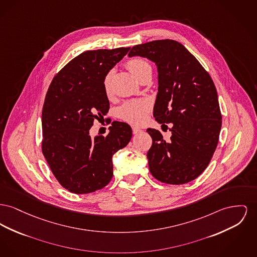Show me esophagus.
<instances>
[{"instance_id": "34e87169", "label": "esophagus", "mask_w": 257, "mask_h": 257, "mask_svg": "<svg viewBox=\"0 0 257 257\" xmlns=\"http://www.w3.org/2000/svg\"><path fill=\"white\" fill-rule=\"evenodd\" d=\"M140 132H142V130L140 129V128H136V127H134L133 128V134H138V133H140Z\"/></svg>"}]
</instances>
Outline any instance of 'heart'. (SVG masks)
<instances>
[{"instance_id": "b5f03b06", "label": "heart", "mask_w": 257, "mask_h": 257, "mask_svg": "<svg viewBox=\"0 0 257 257\" xmlns=\"http://www.w3.org/2000/svg\"><path fill=\"white\" fill-rule=\"evenodd\" d=\"M128 70L138 80H141L144 76H151V67L150 63L144 58L136 57L128 61L126 64ZM111 76L110 73L106 75L104 79V91L106 96L111 94ZM151 105L150 101L133 100L125 103L118 109V114L123 120L132 124V125H142L144 124L148 115L151 111Z\"/></svg>"}]
</instances>
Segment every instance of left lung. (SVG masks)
<instances>
[{
  "label": "left lung",
  "instance_id": "8db88e82",
  "mask_svg": "<svg viewBox=\"0 0 257 257\" xmlns=\"http://www.w3.org/2000/svg\"><path fill=\"white\" fill-rule=\"evenodd\" d=\"M129 57L153 61L158 70V94L153 116L173 123L168 143L158 130L149 128L152 145L148 151L151 175L168 184L195 180L208 167L221 129L217 93L200 62L174 40H158L133 46Z\"/></svg>",
  "mask_w": 257,
  "mask_h": 257
}]
</instances>
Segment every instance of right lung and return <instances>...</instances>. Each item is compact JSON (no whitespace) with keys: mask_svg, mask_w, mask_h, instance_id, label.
Here are the masks:
<instances>
[{"mask_svg":"<svg viewBox=\"0 0 257 257\" xmlns=\"http://www.w3.org/2000/svg\"><path fill=\"white\" fill-rule=\"evenodd\" d=\"M130 47L88 50L53 77L43 107L42 151L61 185L72 193L102 189L113 175L112 156L126 147L132 129L113 121L109 133L91 138L95 119L109 108L104 79Z\"/></svg>","mask_w":257,"mask_h":257,"instance_id":"right-lung-1","label":"right lung"}]
</instances>
